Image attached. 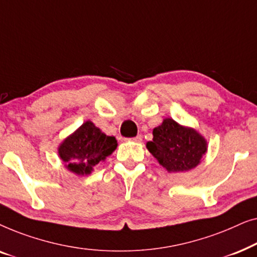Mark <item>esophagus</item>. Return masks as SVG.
Returning a JSON list of instances; mask_svg holds the SVG:
<instances>
[{
	"instance_id": "esophagus-1",
	"label": "esophagus",
	"mask_w": 257,
	"mask_h": 257,
	"mask_svg": "<svg viewBox=\"0 0 257 257\" xmlns=\"http://www.w3.org/2000/svg\"><path fill=\"white\" fill-rule=\"evenodd\" d=\"M130 140H132V142H136V143H140L143 140V137L140 136V135H138L137 137H135V138H131Z\"/></svg>"
}]
</instances>
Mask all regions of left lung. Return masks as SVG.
I'll list each match as a JSON object with an SVG mask.
<instances>
[{"label":"left lung","instance_id":"obj_1","mask_svg":"<svg viewBox=\"0 0 257 257\" xmlns=\"http://www.w3.org/2000/svg\"><path fill=\"white\" fill-rule=\"evenodd\" d=\"M146 147L168 172H186L201 163L207 152V142L194 128L166 118L153 130V140Z\"/></svg>","mask_w":257,"mask_h":257}]
</instances>
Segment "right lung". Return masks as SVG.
<instances>
[{
    "instance_id": "add662e5",
    "label": "right lung",
    "mask_w": 257,
    "mask_h": 257,
    "mask_svg": "<svg viewBox=\"0 0 257 257\" xmlns=\"http://www.w3.org/2000/svg\"><path fill=\"white\" fill-rule=\"evenodd\" d=\"M117 145L114 137L106 136L92 121L87 120L63 140L58 147V156L70 172L87 175L97 164L111 156Z\"/></svg>"
}]
</instances>
